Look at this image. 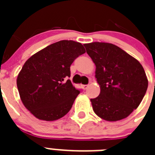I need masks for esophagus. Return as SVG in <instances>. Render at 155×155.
Here are the masks:
<instances>
[{
	"label": "esophagus",
	"mask_w": 155,
	"mask_h": 155,
	"mask_svg": "<svg viewBox=\"0 0 155 155\" xmlns=\"http://www.w3.org/2000/svg\"><path fill=\"white\" fill-rule=\"evenodd\" d=\"M81 87H82V88H83V89L86 90L87 87H88V84H83V85H81Z\"/></svg>",
	"instance_id": "34e87169"
}]
</instances>
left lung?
I'll list each match as a JSON object with an SVG mask.
<instances>
[{"label": "left lung", "mask_w": 155, "mask_h": 155, "mask_svg": "<svg viewBox=\"0 0 155 155\" xmlns=\"http://www.w3.org/2000/svg\"><path fill=\"white\" fill-rule=\"evenodd\" d=\"M96 66L100 86L98 97L91 98L94 113L107 121L127 118L141 102L148 86L143 67L121 48L107 42L84 44Z\"/></svg>", "instance_id": "8db88e82"}]
</instances>
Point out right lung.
<instances>
[{
	"instance_id": "1",
	"label": "right lung",
	"mask_w": 155,
	"mask_h": 155,
	"mask_svg": "<svg viewBox=\"0 0 155 155\" xmlns=\"http://www.w3.org/2000/svg\"><path fill=\"white\" fill-rule=\"evenodd\" d=\"M85 53L80 42L61 40L35 53L25 63L17 78L20 98L37 119L53 121L71 110L80 91L70 80L71 65Z\"/></svg>"
}]
</instances>
